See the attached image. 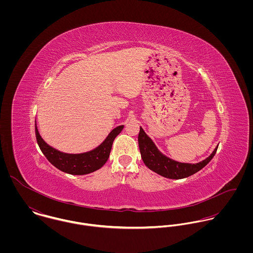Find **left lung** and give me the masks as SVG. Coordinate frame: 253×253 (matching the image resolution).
Masks as SVG:
<instances>
[{
    "instance_id": "1",
    "label": "left lung",
    "mask_w": 253,
    "mask_h": 253,
    "mask_svg": "<svg viewBox=\"0 0 253 253\" xmlns=\"http://www.w3.org/2000/svg\"><path fill=\"white\" fill-rule=\"evenodd\" d=\"M138 145L146 167L154 172L169 179H182L198 172L212 160L218 148L216 147L210 157L200 163H181L163 154L141 126L138 134Z\"/></svg>"
}]
</instances>
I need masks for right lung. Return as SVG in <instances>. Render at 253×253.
Here are the masks:
<instances>
[{
    "label": "right lung",
    "mask_w": 253,
    "mask_h": 253,
    "mask_svg": "<svg viewBox=\"0 0 253 253\" xmlns=\"http://www.w3.org/2000/svg\"><path fill=\"white\" fill-rule=\"evenodd\" d=\"M35 123L37 142L42 154L56 169L72 175L88 174L102 168L108 160L114 139L124 128V126L115 127L101 144L88 152L69 154L47 144L40 134L36 121Z\"/></svg>",
    "instance_id": "add662e5"
}]
</instances>
